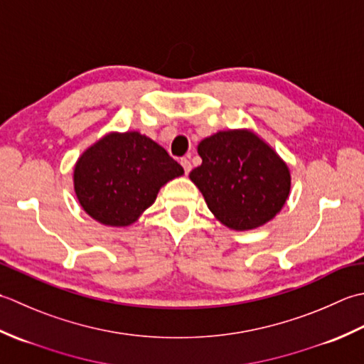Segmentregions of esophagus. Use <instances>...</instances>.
<instances>
[{"label":"esophagus","mask_w":364,"mask_h":364,"mask_svg":"<svg viewBox=\"0 0 364 364\" xmlns=\"http://www.w3.org/2000/svg\"><path fill=\"white\" fill-rule=\"evenodd\" d=\"M181 165H182V168H183L185 174H188V173L191 171V163H190L188 159H182V160H181Z\"/></svg>","instance_id":"obj_1"}]
</instances>
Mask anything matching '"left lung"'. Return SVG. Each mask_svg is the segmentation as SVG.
<instances>
[{
	"instance_id": "obj_1",
	"label": "left lung",
	"mask_w": 364,
	"mask_h": 364,
	"mask_svg": "<svg viewBox=\"0 0 364 364\" xmlns=\"http://www.w3.org/2000/svg\"><path fill=\"white\" fill-rule=\"evenodd\" d=\"M198 154L203 163L190 179L225 226L259 228L284 205L291 190L289 168L253 132H218L199 143Z\"/></svg>"
}]
</instances>
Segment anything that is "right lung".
<instances>
[{
  "mask_svg": "<svg viewBox=\"0 0 364 364\" xmlns=\"http://www.w3.org/2000/svg\"><path fill=\"white\" fill-rule=\"evenodd\" d=\"M183 168L138 132L109 133L81 155L73 171L77 198L87 215L108 226H129Z\"/></svg>",
  "mask_w": 364,
  "mask_h": 364,
  "instance_id": "add662e5",
  "label": "right lung"
}]
</instances>
